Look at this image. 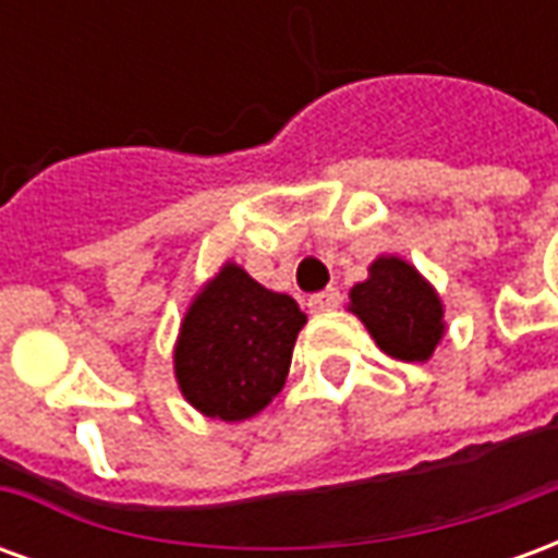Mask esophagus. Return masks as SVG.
<instances>
[{
    "instance_id": "34e87169",
    "label": "esophagus",
    "mask_w": 558,
    "mask_h": 558,
    "mask_svg": "<svg viewBox=\"0 0 558 558\" xmlns=\"http://www.w3.org/2000/svg\"><path fill=\"white\" fill-rule=\"evenodd\" d=\"M307 307L314 311V314H328V311H338L340 307V292L335 287H328V290L316 292L307 299Z\"/></svg>"
}]
</instances>
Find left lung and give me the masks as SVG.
I'll use <instances>...</instances> for the list:
<instances>
[{"label":"left lung","instance_id":"left-lung-1","mask_svg":"<svg viewBox=\"0 0 558 558\" xmlns=\"http://www.w3.org/2000/svg\"><path fill=\"white\" fill-rule=\"evenodd\" d=\"M347 311L362 319L379 350L400 362H430L445 338L439 292L403 256H376L367 280L350 290Z\"/></svg>","mask_w":558,"mask_h":558}]
</instances>
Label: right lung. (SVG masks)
Masks as SVG:
<instances>
[{"mask_svg": "<svg viewBox=\"0 0 558 558\" xmlns=\"http://www.w3.org/2000/svg\"><path fill=\"white\" fill-rule=\"evenodd\" d=\"M307 316L287 292L266 290L227 259L184 311L172 374L199 415L254 418L287 383L292 347Z\"/></svg>", "mask_w": 558, "mask_h": 558, "instance_id": "1", "label": "right lung"}]
</instances>
